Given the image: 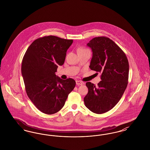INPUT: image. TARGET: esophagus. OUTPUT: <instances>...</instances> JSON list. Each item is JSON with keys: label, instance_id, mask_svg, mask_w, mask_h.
<instances>
[{"label": "esophagus", "instance_id": "34e87169", "mask_svg": "<svg viewBox=\"0 0 150 150\" xmlns=\"http://www.w3.org/2000/svg\"><path fill=\"white\" fill-rule=\"evenodd\" d=\"M76 85H78V86H81V85L83 84V83L81 81H79V80L76 81Z\"/></svg>", "mask_w": 150, "mask_h": 150}]
</instances>
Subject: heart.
<instances>
[{"mask_svg": "<svg viewBox=\"0 0 150 150\" xmlns=\"http://www.w3.org/2000/svg\"><path fill=\"white\" fill-rule=\"evenodd\" d=\"M86 50V49H84V48H79L78 50V52H80V51H83V50Z\"/></svg>", "mask_w": 150, "mask_h": 150, "instance_id": "b5f03b06", "label": "heart"}]
</instances>
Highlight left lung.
Wrapping results in <instances>:
<instances>
[{
	"label": "left lung",
	"mask_w": 150,
	"mask_h": 150,
	"mask_svg": "<svg viewBox=\"0 0 150 150\" xmlns=\"http://www.w3.org/2000/svg\"><path fill=\"white\" fill-rule=\"evenodd\" d=\"M87 46L93 52L89 67L101 74V81L96 86L91 82L86 83L88 93L84 102L92 112L103 114L118 103L127 88L128 60L121 48L107 37L94 38Z\"/></svg>",
	"instance_id": "obj_1"
}]
</instances>
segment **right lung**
I'll list each match as a JSON object with an SVG mask.
<instances>
[{"instance_id":"1","label":"right lung","mask_w":150,"mask_h":150,"mask_svg":"<svg viewBox=\"0 0 150 150\" xmlns=\"http://www.w3.org/2000/svg\"><path fill=\"white\" fill-rule=\"evenodd\" d=\"M72 42L56 36L40 38L31 44L22 59V75L28 96L44 114L59 111L76 85L74 79L63 80L55 74L58 66L64 64Z\"/></svg>"}]
</instances>
